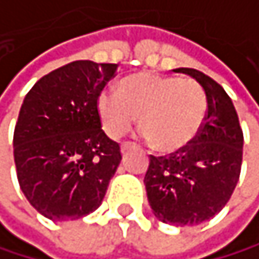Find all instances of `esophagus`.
<instances>
[{
  "label": "esophagus",
  "instance_id": "esophagus-1",
  "mask_svg": "<svg viewBox=\"0 0 259 259\" xmlns=\"http://www.w3.org/2000/svg\"><path fill=\"white\" fill-rule=\"evenodd\" d=\"M132 148H135L134 143H122V145H121V153L124 154V153L128 151V149H132Z\"/></svg>",
  "mask_w": 259,
  "mask_h": 259
}]
</instances>
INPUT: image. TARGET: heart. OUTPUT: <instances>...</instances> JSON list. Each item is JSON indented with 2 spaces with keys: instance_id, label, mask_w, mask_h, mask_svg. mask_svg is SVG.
Wrapping results in <instances>:
<instances>
[{
  "instance_id": "1",
  "label": "heart",
  "mask_w": 259,
  "mask_h": 259,
  "mask_svg": "<svg viewBox=\"0 0 259 259\" xmlns=\"http://www.w3.org/2000/svg\"><path fill=\"white\" fill-rule=\"evenodd\" d=\"M97 111L108 137L121 138L137 121L151 146L162 153L186 148L207 116V95L193 79L137 73L119 82L117 94L98 95Z\"/></svg>"
}]
</instances>
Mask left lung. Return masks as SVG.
<instances>
[{
    "label": "left lung",
    "instance_id": "left-lung-1",
    "mask_svg": "<svg viewBox=\"0 0 259 259\" xmlns=\"http://www.w3.org/2000/svg\"><path fill=\"white\" fill-rule=\"evenodd\" d=\"M196 79L207 95V116L197 137L170 156H149L145 175L156 218L194 226L220 213L234 193L242 165L244 134L236 108L217 81L193 68H177Z\"/></svg>",
    "mask_w": 259,
    "mask_h": 259
}]
</instances>
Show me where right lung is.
<instances>
[{"label": "right lung", "mask_w": 259, "mask_h": 259, "mask_svg": "<svg viewBox=\"0 0 259 259\" xmlns=\"http://www.w3.org/2000/svg\"><path fill=\"white\" fill-rule=\"evenodd\" d=\"M116 68V63L71 62L42 76L22 103L14 131L19 185L52 221L95 211L122 159L97 111L98 95Z\"/></svg>", "instance_id": "obj_1"}]
</instances>
